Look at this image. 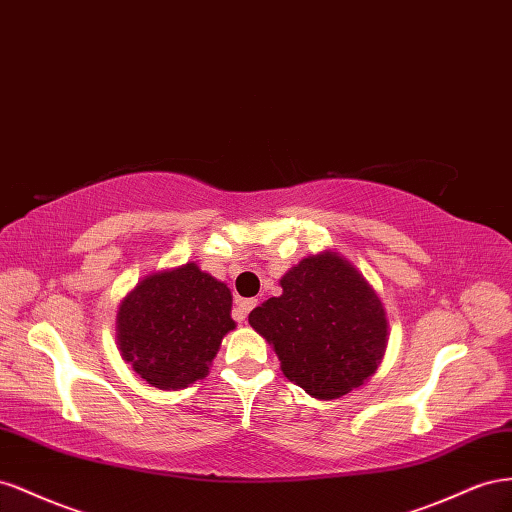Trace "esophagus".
Masks as SVG:
<instances>
[{"instance_id": "obj_1", "label": "esophagus", "mask_w": 512, "mask_h": 512, "mask_svg": "<svg viewBox=\"0 0 512 512\" xmlns=\"http://www.w3.org/2000/svg\"><path fill=\"white\" fill-rule=\"evenodd\" d=\"M236 304H238V319L242 321L248 313H251L253 309H255V304H257V300H253V298H246V300H236Z\"/></svg>"}]
</instances>
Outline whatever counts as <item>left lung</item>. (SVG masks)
Listing matches in <instances>:
<instances>
[{
    "label": "left lung",
    "mask_w": 512,
    "mask_h": 512,
    "mask_svg": "<svg viewBox=\"0 0 512 512\" xmlns=\"http://www.w3.org/2000/svg\"><path fill=\"white\" fill-rule=\"evenodd\" d=\"M283 294L248 315L281 360L283 375L315 399H339L377 371L388 343L382 300L339 253L302 259Z\"/></svg>",
    "instance_id": "1"
}]
</instances>
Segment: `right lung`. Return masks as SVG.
<instances>
[{
  "instance_id": "right-lung-1",
  "label": "right lung",
  "mask_w": 512,
  "mask_h": 512,
  "mask_svg": "<svg viewBox=\"0 0 512 512\" xmlns=\"http://www.w3.org/2000/svg\"><path fill=\"white\" fill-rule=\"evenodd\" d=\"M231 291L197 264L154 272L122 300L115 337L122 358L158 390L208 375L229 330Z\"/></svg>"
}]
</instances>
